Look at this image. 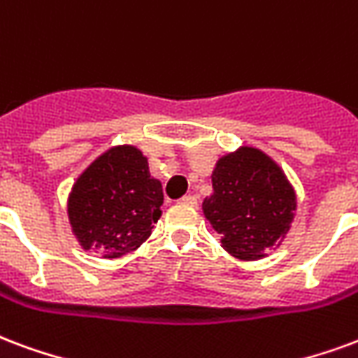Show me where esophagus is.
<instances>
[{"mask_svg": "<svg viewBox=\"0 0 358 358\" xmlns=\"http://www.w3.org/2000/svg\"><path fill=\"white\" fill-rule=\"evenodd\" d=\"M180 203H184V205H189V206H195L197 205V197L195 195H184Z\"/></svg>", "mask_w": 358, "mask_h": 358, "instance_id": "esophagus-1", "label": "esophagus"}]
</instances>
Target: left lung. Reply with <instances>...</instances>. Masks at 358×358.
Masks as SVG:
<instances>
[{
  "label": "left lung",
  "mask_w": 358,
  "mask_h": 358,
  "mask_svg": "<svg viewBox=\"0 0 358 358\" xmlns=\"http://www.w3.org/2000/svg\"><path fill=\"white\" fill-rule=\"evenodd\" d=\"M213 189L203 213L235 258H264L267 248L287 235L296 197L279 166L262 152L241 148L220 159Z\"/></svg>",
  "instance_id": "1"
}]
</instances>
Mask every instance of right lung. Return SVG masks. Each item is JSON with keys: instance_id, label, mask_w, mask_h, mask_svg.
Listing matches in <instances>:
<instances>
[{"instance_id": "1", "label": "right lung", "mask_w": 358, "mask_h": 358, "mask_svg": "<svg viewBox=\"0 0 358 358\" xmlns=\"http://www.w3.org/2000/svg\"><path fill=\"white\" fill-rule=\"evenodd\" d=\"M163 187L132 145L112 148L79 176L68 203L73 233L83 248L104 258L136 250L161 216Z\"/></svg>"}]
</instances>
